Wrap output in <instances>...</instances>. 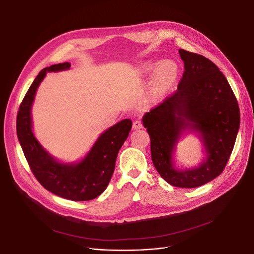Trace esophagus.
Segmentation results:
<instances>
[{"instance_id": "1", "label": "esophagus", "mask_w": 254, "mask_h": 254, "mask_svg": "<svg viewBox=\"0 0 254 254\" xmlns=\"http://www.w3.org/2000/svg\"><path fill=\"white\" fill-rule=\"evenodd\" d=\"M132 127H133L134 129L142 128V127H143V123H142L141 121H136V122H133V124H132Z\"/></svg>"}]
</instances>
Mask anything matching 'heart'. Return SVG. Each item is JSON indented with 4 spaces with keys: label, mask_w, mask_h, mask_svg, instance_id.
<instances>
[{
    "label": "heart",
    "mask_w": 254,
    "mask_h": 254,
    "mask_svg": "<svg viewBox=\"0 0 254 254\" xmlns=\"http://www.w3.org/2000/svg\"><path fill=\"white\" fill-rule=\"evenodd\" d=\"M146 73H156V81L161 88H167L175 81L178 75V66L172 61L161 63H148L146 65Z\"/></svg>",
    "instance_id": "obj_1"
}]
</instances>
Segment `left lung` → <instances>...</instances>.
Instances as JSON below:
<instances>
[{
	"instance_id": "1",
	"label": "left lung",
	"mask_w": 254,
	"mask_h": 254,
	"mask_svg": "<svg viewBox=\"0 0 254 254\" xmlns=\"http://www.w3.org/2000/svg\"><path fill=\"white\" fill-rule=\"evenodd\" d=\"M185 71L178 89L143 117L151 158L159 175L175 187L196 188L223 173L240 126L238 101L226 76L204 56L181 49ZM186 127L200 131L209 155L198 169L178 172L171 156Z\"/></svg>"
}]
</instances>
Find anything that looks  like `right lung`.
Returning a JSON list of instances; mask_svg holds the SVG:
<instances>
[{
	"label": "right lung",
	"instance_id": "obj_1",
	"mask_svg": "<svg viewBox=\"0 0 254 254\" xmlns=\"http://www.w3.org/2000/svg\"><path fill=\"white\" fill-rule=\"evenodd\" d=\"M64 62L42 69L31 83L19 106L16 120L17 137L33 176L53 194L72 201H88L102 194L114 172L117 153L131 128L130 120H124L101 134L90 153L77 164H61L42 148L31 131L30 108L37 89L47 71L68 69Z\"/></svg>",
	"mask_w": 254,
	"mask_h": 254
}]
</instances>
